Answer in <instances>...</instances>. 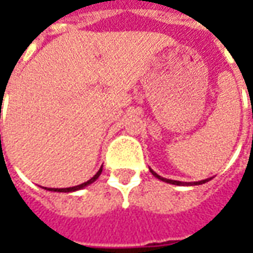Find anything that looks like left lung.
I'll use <instances>...</instances> for the list:
<instances>
[{"label": "left lung", "instance_id": "obj_1", "mask_svg": "<svg viewBox=\"0 0 253 253\" xmlns=\"http://www.w3.org/2000/svg\"><path fill=\"white\" fill-rule=\"evenodd\" d=\"M150 172L153 173L157 179H160V180H163L165 181V183H170V184H176V186H183V184H188V183H181V181H177V180H169V179H164V177H161V176H159L154 170L150 169ZM206 181H209L206 179V180H202V181H195V183H192V184H203V183H206ZM190 186H191V183H190Z\"/></svg>", "mask_w": 253, "mask_h": 253}]
</instances>
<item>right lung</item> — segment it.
Instances as JSON below:
<instances>
[{"label": "right lung", "instance_id": "add662e5", "mask_svg": "<svg viewBox=\"0 0 253 253\" xmlns=\"http://www.w3.org/2000/svg\"><path fill=\"white\" fill-rule=\"evenodd\" d=\"M101 170H103V168H100L99 172L96 173V175L92 177V179H89L88 181H85V183H83V184H80V186H76V187H69V188H46V190H50V191H58V192H72V191H77V190H81V188H84V187H86L88 184H90V183H93L97 177L100 176V173H101Z\"/></svg>", "mask_w": 253, "mask_h": 253}]
</instances>
